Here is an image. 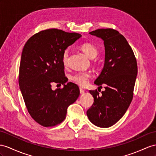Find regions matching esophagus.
<instances>
[{"mask_svg":"<svg viewBox=\"0 0 156 156\" xmlns=\"http://www.w3.org/2000/svg\"><path fill=\"white\" fill-rule=\"evenodd\" d=\"M80 94H84V92H85V91H84V90H83L82 87H80Z\"/></svg>","mask_w":156,"mask_h":156,"instance_id":"34e87169","label":"esophagus"}]
</instances>
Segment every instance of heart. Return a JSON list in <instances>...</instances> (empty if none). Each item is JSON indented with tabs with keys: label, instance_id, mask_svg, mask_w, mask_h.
Wrapping results in <instances>:
<instances>
[{
	"label": "heart",
	"instance_id": "heart-1",
	"mask_svg": "<svg viewBox=\"0 0 156 156\" xmlns=\"http://www.w3.org/2000/svg\"><path fill=\"white\" fill-rule=\"evenodd\" d=\"M80 49L90 58H95L98 53L97 47L93 45L92 43L89 42L82 43L80 46ZM68 58H69V53H68V51H65L62 56V62L64 65H66L68 62ZM90 77L91 74L89 72H80V73L74 74L73 76H71L70 80L78 86L83 87L87 85V81H88Z\"/></svg>",
	"mask_w": 156,
	"mask_h": 156
}]
</instances>
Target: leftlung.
Segmentation results:
<instances>
[{"label":"left lung","instance_id":"obj_1","mask_svg":"<svg viewBox=\"0 0 156 156\" xmlns=\"http://www.w3.org/2000/svg\"><path fill=\"white\" fill-rule=\"evenodd\" d=\"M90 34L104 41V66L94 83L99 87L105 85V90L101 95L97 90L90 91L94 101L87 116L94 125L107 128L122 117L133 100L137 62L129 43L118 31L98 29Z\"/></svg>","mask_w":156,"mask_h":156}]
</instances>
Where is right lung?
Here are the masks:
<instances>
[{
	"label": "right lung",
	"mask_w": 156,
	"mask_h": 156,
	"mask_svg": "<svg viewBox=\"0 0 156 156\" xmlns=\"http://www.w3.org/2000/svg\"><path fill=\"white\" fill-rule=\"evenodd\" d=\"M82 35L49 29L31 36L23 48L19 70V86L27 109L35 122L54 126L66 118L67 109L80 95L78 86L65 83L62 56L66 48ZM62 89H51L52 83Z\"/></svg>",
	"instance_id": "1"
}]
</instances>
